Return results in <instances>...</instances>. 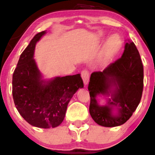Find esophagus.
<instances>
[{
    "label": "esophagus",
    "instance_id": "34e87169",
    "mask_svg": "<svg viewBox=\"0 0 155 155\" xmlns=\"http://www.w3.org/2000/svg\"><path fill=\"white\" fill-rule=\"evenodd\" d=\"M81 77L82 79L84 81V84H88L89 81V73L88 71L84 70L81 71Z\"/></svg>",
    "mask_w": 155,
    "mask_h": 155
}]
</instances>
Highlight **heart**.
<instances>
[{"label": "heart", "instance_id": "1", "mask_svg": "<svg viewBox=\"0 0 155 155\" xmlns=\"http://www.w3.org/2000/svg\"><path fill=\"white\" fill-rule=\"evenodd\" d=\"M99 37L101 39L105 38V34L103 32H100ZM123 41L121 36L118 34H114L107 39L104 45L103 51L100 58V62L102 64H106L115 55L120 51Z\"/></svg>", "mask_w": 155, "mask_h": 155}]
</instances>
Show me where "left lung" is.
<instances>
[{
	"label": "left lung",
	"instance_id": "1",
	"mask_svg": "<svg viewBox=\"0 0 155 155\" xmlns=\"http://www.w3.org/2000/svg\"><path fill=\"white\" fill-rule=\"evenodd\" d=\"M88 89L89 112L97 124L114 127L130 119L140 103L143 90V66L134 42L126 43L121 58L102 71L91 74ZM98 95L108 97L106 105L99 104Z\"/></svg>",
	"mask_w": 155,
	"mask_h": 155
}]
</instances>
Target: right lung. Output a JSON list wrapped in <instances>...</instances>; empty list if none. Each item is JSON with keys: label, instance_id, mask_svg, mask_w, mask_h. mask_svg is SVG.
Here are the masks:
<instances>
[{"label": "right lung", "instance_id": "add662e5", "mask_svg": "<svg viewBox=\"0 0 155 155\" xmlns=\"http://www.w3.org/2000/svg\"><path fill=\"white\" fill-rule=\"evenodd\" d=\"M46 31L32 38L19 57L12 75V96L17 110L31 126L55 128L64 120L69 101L84 88L80 74L43 79L34 59L36 44Z\"/></svg>", "mask_w": 155, "mask_h": 155}]
</instances>
